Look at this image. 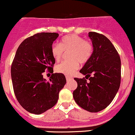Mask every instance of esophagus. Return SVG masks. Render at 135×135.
<instances>
[{"mask_svg": "<svg viewBox=\"0 0 135 135\" xmlns=\"http://www.w3.org/2000/svg\"><path fill=\"white\" fill-rule=\"evenodd\" d=\"M71 79H72V77H71L70 76H68V75H66V81H69V80H70Z\"/></svg>", "mask_w": 135, "mask_h": 135, "instance_id": "1", "label": "esophagus"}]
</instances>
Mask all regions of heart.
I'll list each match as a JSON object with an SVG mask.
<instances>
[{"mask_svg": "<svg viewBox=\"0 0 135 135\" xmlns=\"http://www.w3.org/2000/svg\"><path fill=\"white\" fill-rule=\"evenodd\" d=\"M70 59L62 62L56 66V71L65 75H72L79 67V64H85L91 58L93 47L90 42L75 34L65 36L59 44H53L51 47V53L56 62H59L67 52Z\"/></svg>", "mask_w": 135, "mask_h": 135, "instance_id": "heart-1", "label": "heart"}]
</instances>
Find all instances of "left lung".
Returning <instances> with one entry per match:
<instances>
[{"instance_id":"obj_1","label":"left lung","mask_w":135,"mask_h":135,"mask_svg":"<svg viewBox=\"0 0 135 135\" xmlns=\"http://www.w3.org/2000/svg\"><path fill=\"white\" fill-rule=\"evenodd\" d=\"M89 37L93 44V54L80 70L85 78H74L77 87L73 91V98L83 109L98 112L110 105L118 91L121 60L114 45L105 36L91 31ZM88 78L90 81L87 82Z\"/></svg>"}]
</instances>
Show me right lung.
Instances as JSON below:
<instances>
[{
  "instance_id": "right-lung-1",
  "label": "right lung",
  "mask_w": 135,
  "mask_h": 135,
  "mask_svg": "<svg viewBox=\"0 0 135 135\" xmlns=\"http://www.w3.org/2000/svg\"><path fill=\"white\" fill-rule=\"evenodd\" d=\"M57 33H37L24 40L11 65L13 90L20 105L29 112L40 114L52 108L66 83L65 76L53 73L55 60L51 47ZM46 70L52 73L50 81L43 78Z\"/></svg>"
}]
</instances>
